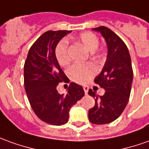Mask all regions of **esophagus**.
<instances>
[{
    "label": "esophagus",
    "instance_id": "1",
    "mask_svg": "<svg viewBox=\"0 0 149 149\" xmlns=\"http://www.w3.org/2000/svg\"><path fill=\"white\" fill-rule=\"evenodd\" d=\"M88 89H89V88H88V86H87V85H85V86H84V90L85 94H88Z\"/></svg>",
    "mask_w": 149,
    "mask_h": 149
}]
</instances>
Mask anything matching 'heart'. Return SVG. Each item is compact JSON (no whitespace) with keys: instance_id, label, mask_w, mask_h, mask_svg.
Returning a JSON list of instances; mask_svg holds the SVG:
<instances>
[{"instance_id":"heart-1","label":"heart","mask_w":149,"mask_h":149,"mask_svg":"<svg viewBox=\"0 0 149 149\" xmlns=\"http://www.w3.org/2000/svg\"><path fill=\"white\" fill-rule=\"evenodd\" d=\"M77 40L89 52H94L99 45L98 37L95 34L89 31L80 34ZM56 57L61 65H65L70 61L67 42L65 40H62L57 45L56 48ZM96 71L97 69L96 66L90 63L74 64L69 69L68 74L71 80L79 84H85L96 74Z\"/></svg>"}]
</instances>
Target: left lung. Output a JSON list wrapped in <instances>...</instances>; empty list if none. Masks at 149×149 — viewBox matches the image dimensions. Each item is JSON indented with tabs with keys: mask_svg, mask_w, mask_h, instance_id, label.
<instances>
[{
	"mask_svg": "<svg viewBox=\"0 0 149 149\" xmlns=\"http://www.w3.org/2000/svg\"><path fill=\"white\" fill-rule=\"evenodd\" d=\"M92 31L101 34L107 45L108 53L104 67L95 78V83L105 92L99 96L89 89V96L95 98V105L88 110V118L93 124H107L119 117L127 106L133 80L131 56L122 39L106 26Z\"/></svg>",
	"mask_w": 149,
	"mask_h": 149,
	"instance_id": "left-lung-1",
	"label": "left lung"
}]
</instances>
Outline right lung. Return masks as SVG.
<instances>
[{"label": "right lung", "instance_id": "obj_1", "mask_svg": "<svg viewBox=\"0 0 149 149\" xmlns=\"http://www.w3.org/2000/svg\"><path fill=\"white\" fill-rule=\"evenodd\" d=\"M71 31H46L31 47L24 65V87L35 113L46 123L59 126L69 120L70 108L84 96V88L70 83L66 94L57 90L59 83L70 82L58 64L56 47Z\"/></svg>", "mask_w": 149, "mask_h": 149}]
</instances>
